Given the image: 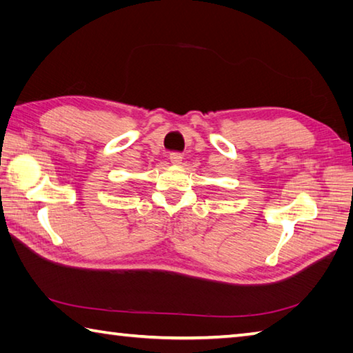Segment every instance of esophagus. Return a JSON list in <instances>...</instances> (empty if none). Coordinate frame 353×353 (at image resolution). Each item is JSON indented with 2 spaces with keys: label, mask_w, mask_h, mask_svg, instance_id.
<instances>
[{
  "label": "esophagus",
  "mask_w": 353,
  "mask_h": 353,
  "mask_svg": "<svg viewBox=\"0 0 353 353\" xmlns=\"http://www.w3.org/2000/svg\"><path fill=\"white\" fill-rule=\"evenodd\" d=\"M170 162H171L172 165L182 163V154H181V153H171V154H170Z\"/></svg>",
  "instance_id": "34e87169"
}]
</instances>
